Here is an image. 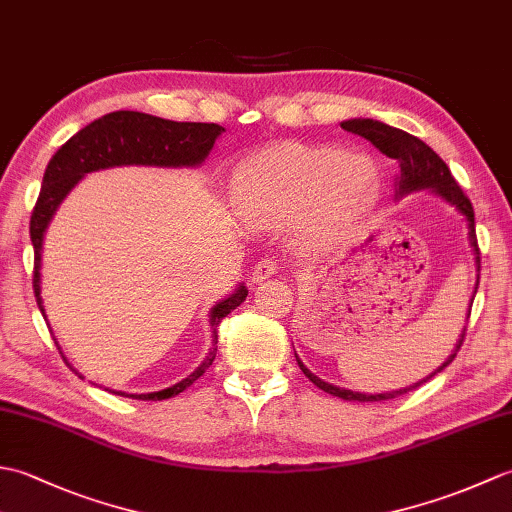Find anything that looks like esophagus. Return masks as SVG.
<instances>
[{
	"label": "esophagus",
	"instance_id": "1",
	"mask_svg": "<svg viewBox=\"0 0 512 512\" xmlns=\"http://www.w3.org/2000/svg\"><path fill=\"white\" fill-rule=\"evenodd\" d=\"M277 270H279V266H277L275 259H262V262L255 264L253 281H257V284H259V281H264V279H268V277L277 275Z\"/></svg>",
	"mask_w": 512,
	"mask_h": 512
}]
</instances>
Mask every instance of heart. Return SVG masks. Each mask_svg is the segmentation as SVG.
I'll use <instances>...</instances> for the list:
<instances>
[{
  "label": "heart",
  "mask_w": 512,
  "mask_h": 512,
  "mask_svg": "<svg viewBox=\"0 0 512 512\" xmlns=\"http://www.w3.org/2000/svg\"><path fill=\"white\" fill-rule=\"evenodd\" d=\"M380 195L378 162L330 145H279L239 167L231 184V200L242 220L255 226L295 220L321 244L343 239Z\"/></svg>",
  "instance_id": "obj_1"
}]
</instances>
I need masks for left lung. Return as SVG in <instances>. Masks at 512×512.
Instances as JSON below:
<instances>
[{"label": "left lung", "instance_id": "1", "mask_svg": "<svg viewBox=\"0 0 512 512\" xmlns=\"http://www.w3.org/2000/svg\"><path fill=\"white\" fill-rule=\"evenodd\" d=\"M341 127L345 129V132L363 136L365 140H369V143H372L380 151V154H385L387 158H394L398 162L400 173L396 178V198H402V195H409L413 191L427 189L431 193H436L438 198H442L444 202H449L451 206H455V211H460L464 215L466 226H469V244H471L473 255H475V270H477L475 292H477V286H480V248H477V237H475L473 204H471L469 198H466L464 191L460 189V184L455 182V178L451 176V171H449L447 165H444V160L429 145H424L420 138L402 132V129H396L391 125L374 121V118H350V121H343ZM471 306H473V301L469 303V314H471ZM464 332H466V328L460 334V341L455 343V350L451 352V356L436 369V372L429 374L427 378L418 380V383H413L409 387L387 391V394H361V391H352V389H343V387L325 383V380H321L319 376H314L310 369L301 363V358L297 354L295 356H297V365L301 367V372L306 374L319 389L328 391V394L339 396L343 400L378 402V400H389V398H398L400 394H407V391L420 387L422 383H427L429 378H433L438 372H442L444 367L453 363L455 354L460 352L462 341H464Z\"/></svg>", "mask_w": 512, "mask_h": 512}]
</instances>
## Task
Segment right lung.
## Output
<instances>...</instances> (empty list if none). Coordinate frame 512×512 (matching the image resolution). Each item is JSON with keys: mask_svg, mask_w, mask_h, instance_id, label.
Listing matches in <instances>:
<instances>
[{"mask_svg": "<svg viewBox=\"0 0 512 512\" xmlns=\"http://www.w3.org/2000/svg\"><path fill=\"white\" fill-rule=\"evenodd\" d=\"M222 132L224 127L215 123H176L143 112L121 110L101 116L99 121L83 127L68 143L61 145L57 154L50 158L46 173H43L39 200L30 217V239L32 248H35V277H32V288H35L37 306L43 319H46V308H43L41 299L43 237H46V231L54 213L59 209V204L79 184L85 173L121 165L198 167L211 154L215 140L222 136ZM246 295L248 290L242 284L235 288L233 295H228L211 308V350L193 374L167 389L151 391V394H125V391H112V394L129 396L136 400H165L178 396L180 391L191 387L213 363L217 354V328H220L222 319L226 314H231L246 299ZM54 343H57V339H54ZM63 361L68 363V358L63 356Z\"/></svg>", "mask_w": 512, "mask_h": 512, "instance_id": "right-lung-1", "label": "right lung"}]
</instances>
